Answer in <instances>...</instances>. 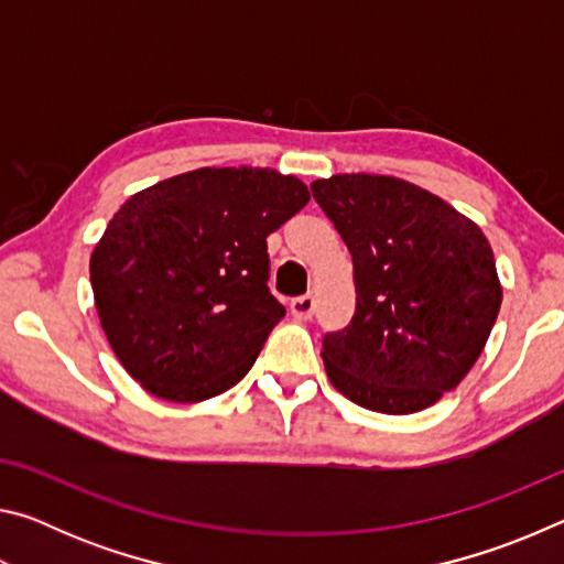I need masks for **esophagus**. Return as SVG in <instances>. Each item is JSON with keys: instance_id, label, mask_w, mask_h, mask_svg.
I'll return each mask as SVG.
<instances>
[{"instance_id": "obj_1", "label": "esophagus", "mask_w": 564, "mask_h": 564, "mask_svg": "<svg viewBox=\"0 0 564 564\" xmlns=\"http://www.w3.org/2000/svg\"><path fill=\"white\" fill-rule=\"evenodd\" d=\"M313 311H316V299H313L311 293L299 295V299H293V301H291V313H293V318H299V321H308V318L313 316Z\"/></svg>"}]
</instances>
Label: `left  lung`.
Returning <instances> with one entry per match:
<instances>
[{
	"label": "left lung",
	"mask_w": 564,
	"mask_h": 564,
	"mask_svg": "<svg viewBox=\"0 0 564 564\" xmlns=\"http://www.w3.org/2000/svg\"><path fill=\"white\" fill-rule=\"evenodd\" d=\"M352 256L356 313L323 336L330 383L376 413L431 408L475 366L498 318L495 256L470 218L403 178L311 184Z\"/></svg>",
	"instance_id": "8db88e82"
}]
</instances>
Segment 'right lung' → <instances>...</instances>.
Instances as JSON below:
<instances>
[{
  "label": "right lung",
  "mask_w": 564,
  "mask_h": 564,
  "mask_svg": "<svg viewBox=\"0 0 564 564\" xmlns=\"http://www.w3.org/2000/svg\"><path fill=\"white\" fill-rule=\"evenodd\" d=\"M273 169H196L133 194L89 273L113 352L156 398L198 403L234 388L285 316L265 236L308 204Z\"/></svg>",
  "instance_id": "obj_1"
}]
</instances>
